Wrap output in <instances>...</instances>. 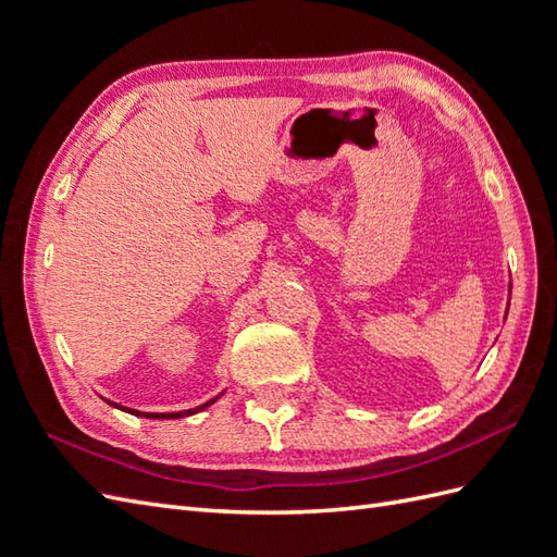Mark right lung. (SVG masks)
Masks as SVG:
<instances>
[{
  "mask_svg": "<svg viewBox=\"0 0 557 557\" xmlns=\"http://www.w3.org/2000/svg\"><path fill=\"white\" fill-rule=\"evenodd\" d=\"M223 395V393H221ZM218 395V397H221ZM218 397H213V399H209L207 404H199V407H195V409H188V411H174V413H144V411H137V409H127V407H121V404H115V401H111V399H104L107 404H111V407H115V409H121V411H127V413H132V416H144V418H183V416H193V413H197V411H205L207 407H211V404L218 399Z\"/></svg>",
  "mask_w": 557,
  "mask_h": 557,
  "instance_id": "obj_1",
  "label": "right lung"
}]
</instances>
